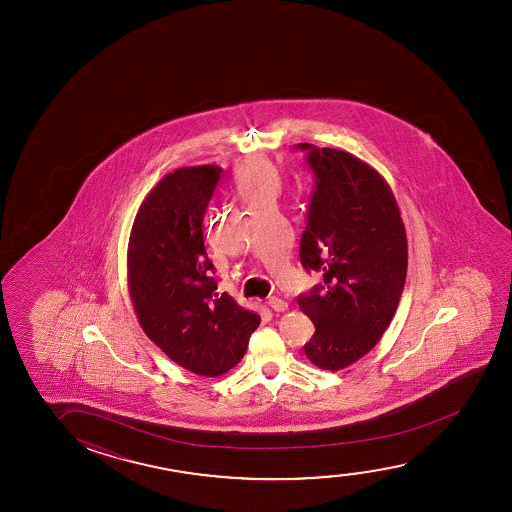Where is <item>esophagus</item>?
<instances>
[{
  "mask_svg": "<svg viewBox=\"0 0 512 512\" xmlns=\"http://www.w3.org/2000/svg\"><path fill=\"white\" fill-rule=\"evenodd\" d=\"M269 306H271V309H274V311H287L288 302L283 301L280 297H271V299H269Z\"/></svg>",
  "mask_w": 512,
  "mask_h": 512,
  "instance_id": "1",
  "label": "esophagus"
}]
</instances>
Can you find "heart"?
I'll return each mask as SVG.
<instances>
[{
    "mask_svg": "<svg viewBox=\"0 0 512 512\" xmlns=\"http://www.w3.org/2000/svg\"><path fill=\"white\" fill-rule=\"evenodd\" d=\"M236 183L241 197L248 206L264 201H276L281 190L278 169L264 159H248L243 162L236 171Z\"/></svg>",
    "mask_w": 512,
    "mask_h": 512,
    "instance_id": "1",
    "label": "heart"
}]
</instances>
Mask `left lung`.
<instances>
[{
  "label": "left lung",
  "mask_w": 512,
  "mask_h": 512,
  "mask_svg": "<svg viewBox=\"0 0 512 512\" xmlns=\"http://www.w3.org/2000/svg\"><path fill=\"white\" fill-rule=\"evenodd\" d=\"M315 173L299 257L323 285L297 302L315 323L304 353L341 371L378 344L399 306L407 238L390 185L367 162L336 148L299 143Z\"/></svg>",
  "instance_id": "8db88e82"
}]
</instances>
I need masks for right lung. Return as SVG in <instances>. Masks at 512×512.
Instances as JSON below:
<instances>
[{
  "label": "right lung",
  "mask_w": 512,
  "mask_h": 512,
  "mask_svg": "<svg viewBox=\"0 0 512 512\" xmlns=\"http://www.w3.org/2000/svg\"><path fill=\"white\" fill-rule=\"evenodd\" d=\"M222 168L175 169L134 218L127 285L141 329L173 362L215 378L239 364L260 316L220 294L204 248L206 208Z\"/></svg>",
  "instance_id": "add662e5"
}]
</instances>
